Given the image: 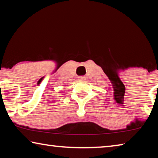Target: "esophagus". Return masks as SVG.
Listing matches in <instances>:
<instances>
[{
	"label": "esophagus",
	"mask_w": 158,
	"mask_h": 158,
	"mask_svg": "<svg viewBox=\"0 0 158 158\" xmlns=\"http://www.w3.org/2000/svg\"><path fill=\"white\" fill-rule=\"evenodd\" d=\"M85 80V77L84 76H81V77H78V81H84Z\"/></svg>",
	"instance_id": "esophagus-1"
}]
</instances>
